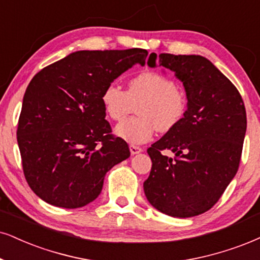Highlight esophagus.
Returning <instances> with one entry per match:
<instances>
[{
	"label": "esophagus",
	"mask_w": 260,
	"mask_h": 260,
	"mask_svg": "<svg viewBox=\"0 0 260 260\" xmlns=\"http://www.w3.org/2000/svg\"><path fill=\"white\" fill-rule=\"evenodd\" d=\"M130 152H131V154H137V153L142 152V148H141V147H139V146L130 145Z\"/></svg>",
	"instance_id": "34e87169"
}]
</instances>
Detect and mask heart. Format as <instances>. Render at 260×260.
Returning <instances> with one entry per match:
<instances>
[{"instance_id": "obj_1", "label": "heart", "mask_w": 260, "mask_h": 260, "mask_svg": "<svg viewBox=\"0 0 260 260\" xmlns=\"http://www.w3.org/2000/svg\"><path fill=\"white\" fill-rule=\"evenodd\" d=\"M101 102L106 114L112 120L121 121L140 104L137 114L123 121L115 129L117 135L131 143H143L156 130L169 133L184 118L188 100L184 91L168 76L159 71L147 70L136 75L127 83V90L115 83L105 88Z\"/></svg>"}]
</instances>
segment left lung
Wrapping results in <instances>:
<instances>
[{"instance_id": "obj_1", "label": "left lung", "mask_w": 260, "mask_h": 260, "mask_svg": "<svg viewBox=\"0 0 260 260\" xmlns=\"http://www.w3.org/2000/svg\"><path fill=\"white\" fill-rule=\"evenodd\" d=\"M155 61L152 54L148 65ZM158 63L183 83L188 108L181 123L147 149L152 169L143 189L160 212L187 218L212 208L236 175L247 118L236 86L206 57L160 54Z\"/></svg>"}]
</instances>
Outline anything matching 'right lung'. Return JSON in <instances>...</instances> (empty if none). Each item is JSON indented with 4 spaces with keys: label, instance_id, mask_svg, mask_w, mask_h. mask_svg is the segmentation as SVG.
<instances>
[{
    "label": "right lung",
    "instance_id": "obj_1",
    "mask_svg": "<svg viewBox=\"0 0 260 260\" xmlns=\"http://www.w3.org/2000/svg\"><path fill=\"white\" fill-rule=\"evenodd\" d=\"M146 49L81 50L42 69L25 91L17 139L27 184L46 203L77 208L101 193L106 172L130 156L112 134L102 91Z\"/></svg>",
    "mask_w": 260,
    "mask_h": 260
}]
</instances>
